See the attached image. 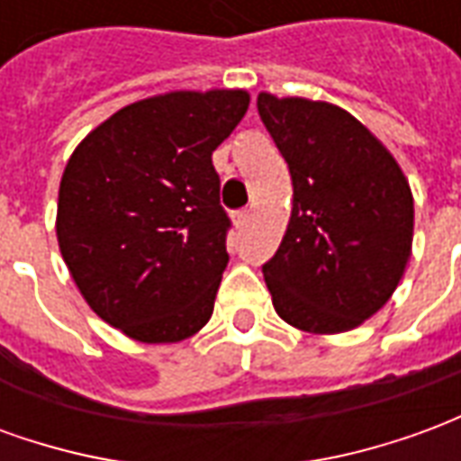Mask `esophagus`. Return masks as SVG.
I'll list each match as a JSON object with an SVG mask.
<instances>
[{
  "label": "esophagus",
  "instance_id": "esophagus-1",
  "mask_svg": "<svg viewBox=\"0 0 461 461\" xmlns=\"http://www.w3.org/2000/svg\"><path fill=\"white\" fill-rule=\"evenodd\" d=\"M249 217H251V212H249V210L237 212V214H234V224H237V227H244V224L249 221Z\"/></svg>",
  "mask_w": 461,
  "mask_h": 461
}]
</instances>
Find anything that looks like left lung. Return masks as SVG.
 I'll list each match as a JSON object with an SVG mask.
<instances>
[{"instance_id":"8db88e82","label":"left lung","mask_w":461,"mask_h":461,"mask_svg":"<svg viewBox=\"0 0 461 461\" xmlns=\"http://www.w3.org/2000/svg\"><path fill=\"white\" fill-rule=\"evenodd\" d=\"M257 108L294 182L286 234L261 267L274 309L306 333L356 329L405 274L415 230L410 182L339 105L259 94Z\"/></svg>"}]
</instances>
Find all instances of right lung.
<instances>
[{
	"label": "right lung",
	"mask_w": 461,
	"mask_h": 461,
	"mask_svg": "<svg viewBox=\"0 0 461 461\" xmlns=\"http://www.w3.org/2000/svg\"><path fill=\"white\" fill-rule=\"evenodd\" d=\"M247 108L241 88L142 98L66 162L59 249L86 303L128 339L177 343L210 321L230 261L212 152Z\"/></svg>",
	"instance_id": "obj_1"
}]
</instances>
